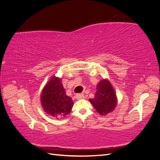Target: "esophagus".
Listing matches in <instances>:
<instances>
[{"mask_svg": "<svg viewBox=\"0 0 160 160\" xmlns=\"http://www.w3.org/2000/svg\"><path fill=\"white\" fill-rule=\"evenodd\" d=\"M85 98V96L84 94L83 93H79V94H77L76 95V99H83Z\"/></svg>", "mask_w": 160, "mask_h": 160, "instance_id": "34e87169", "label": "esophagus"}]
</instances>
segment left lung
I'll use <instances>...</instances> for the list:
<instances>
[{
  "label": "left lung",
  "mask_w": 160,
  "mask_h": 160,
  "mask_svg": "<svg viewBox=\"0 0 160 160\" xmlns=\"http://www.w3.org/2000/svg\"><path fill=\"white\" fill-rule=\"evenodd\" d=\"M98 112L102 115L113 111L117 105V97L115 90L108 79L100 81L97 85L95 98L89 99Z\"/></svg>",
  "instance_id": "8db88e82"
}]
</instances>
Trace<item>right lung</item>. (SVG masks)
Segmentation results:
<instances>
[{
    "label": "right lung",
    "instance_id": "add662e5",
    "mask_svg": "<svg viewBox=\"0 0 160 160\" xmlns=\"http://www.w3.org/2000/svg\"><path fill=\"white\" fill-rule=\"evenodd\" d=\"M41 101L45 112L55 118L69 114L74 104L70 97L66 95L61 79L55 76L43 89Z\"/></svg>",
    "mask_w": 160,
    "mask_h": 160
}]
</instances>
